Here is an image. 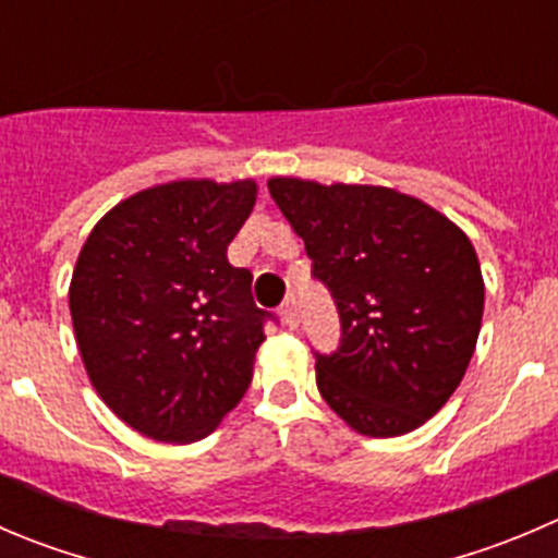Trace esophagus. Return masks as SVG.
<instances>
[{"instance_id":"34e87169","label":"esophagus","mask_w":558,"mask_h":558,"mask_svg":"<svg viewBox=\"0 0 558 558\" xmlns=\"http://www.w3.org/2000/svg\"><path fill=\"white\" fill-rule=\"evenodd\" d=\"M280 316H283V322L289 324L291 329H294L296 324H300V313H296V302H294V296H289V300H286L283 305H280Z\"/></svg>"}]
</instances>
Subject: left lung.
<instances>
[{"instance_id":"1","label":"left lung","mask_w":558,"mask_h":558,"mask_svg":"<svg viewBox=\"0 0 558 558\" xmlns=\"http://www.w3.org/2000/svg\"><path fill=\"white\" fill-rule=\"evenodd\" d=\"M267 187L338 305V349L316 351L322 398L362 436L420 428L456 392L477 345L485 283L469 236L392 187L294 177Z\"/></svg>"}]
</instances>
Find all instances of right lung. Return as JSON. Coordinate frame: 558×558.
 Masks as SVG:
<instances>
[{"mask_svg":"<svg viewBox=\"0 0 558 558\" xmlns=\"http://www.w3.org/2000/svg\"><path fill=\"white\" fill-rule=\"evenodd\" d=\"M253 204V180L155 185L102 215L81 247L70 280L81 360L102 403L149 439H204L251 387L275 316L226 251Z\"/></svg>","mask_w":558,"mask_h":558,"instance_id":"1","label":"right lung"}]
</instances>
